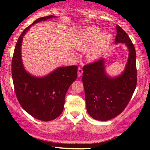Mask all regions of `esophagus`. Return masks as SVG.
<instances>
[{
    "mask_svg": "<svg viewBox=\"0 0 150 150\" xmlns=\"http://www.w3.org/2000/svg\"><path fill=\"white\" fill-rule=\"evenodd\" d=\"M82 73H83V71H82V68H78V69H77V76H78L79 77L82 76Z\"/></svg>",
    "mask_w": 150,
    "mask_h": 150,
    "instance_id": "1",
    "label": "esophagus"
}]
</instances>
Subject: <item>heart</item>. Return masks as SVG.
<instances>
[{
	"mask_svg": "<svg viewBox=\"0 0 150 150\" xmlns=\"http://www.w3.org/2000/svg\"><path fill=\"white\" fill-rule=\"evenodd\" d=\"M111 34L101 32L97 26H90L81 30L74 42V46L78 51H86V58L94 61L100 58L108 49L111 43Z\"/></svg>",
	"mask_w": 150,
	"mask_h": 150,
	"instance_id": "obj_1",
	"label": "heart"
}]
</instances>
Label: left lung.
Listing matches in <instances>:
<instances>
[{
	"mask_svg": "<svg viewBox=\"0 0 150 150\" xmlns=\"http://www.w3.org/2000/svg\"><path fill=\"white\" fill-rule=\"evenodd\" d=\"M115 44H125L128 57L124 70L117 76L106 71V59L101 58L83 68L82 80L88 114L97 120H111L125 109L137 85L136 53L134 45L121 27L116 25Z\"/></svg>",
	"mask_w": 150,
	"mask_h": 150,
	"instance_id": "1",
	"label": "left lung"
}]
</instances>
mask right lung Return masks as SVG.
Returning a JSON list of instances; mask_svg holds the SVG:
<instances>
[{
    "mask_svg": "<svg viewBox=\"0 0 150 150\" xmlns=\"http://www.w3.org/2000/svg\"><path fill=\"white\" fill-rule=\"evenodd\" d=\"M56 18L54 15L42 17L27 27L19 37L12 60V77L19 102L29 114L42 121L56 119L63 112L65 94L76 80L77 67H58L44 76H34L24 67L22 43L32 25Z\"/></svg>",
    "mask_w": 150,
    "mask_h": 150,
    "instance_id": "add662e5",
    "label": "right lung"
}]
</instances>
